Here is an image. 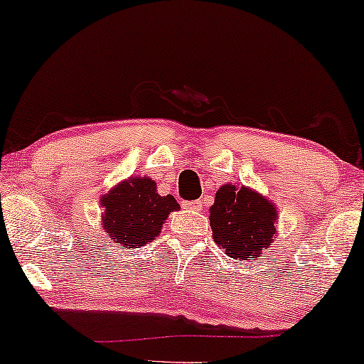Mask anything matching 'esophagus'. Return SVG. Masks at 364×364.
<instances>
[{
	"mask_svg": "<svg viewBox=\"0 0 364 364\" xmlns=\"http://www.w3.org/2000/svg\"><path fill=\"white\" fill-rule=\"evenodd\" d=\"M186 208L187 209H194V210H200V209H203V203H200V200H189V203H186Z\"/></svg>",
	"mask_w": 364,
	"mask_h": 364,
	"instance_id": "obj_1",
	"label": "esophagus"
}]
</instances>
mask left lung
I'll return each instance as SVG.
<instances>
[{
	"mask_svg": "<svg viewBox=\"0 0 364 364\" xmlns=\"http://www.w3.org/2000/svg\"><path fill=\"white\" fill-rule=\"evenodd\" d=\"M277 209L258 192L226 183L210 208L213 237L228 257L257 258L273 241Z\"/></svg>",
	"mask_w": 364,
	"mask_h": 364,
	"instance_id": "obj_1",
	"label": "left lung"
}]
</instances>
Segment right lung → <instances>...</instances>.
Here are the masks:
<instances>
[{"label":"right lung","instance_id":"right-lung-1","mask_svg":"<svg viewBox=\"0 0 364 364\" xmlns=\"http://www.w3.org/2000/svg\"><path fill=\"white\" fill-rule=\"evenodd\" d=\"M102 228L121 248L148 245L159 236L161 224L178 209L173 196H160L151 178L134 177L102 196Z\"/></svg>","mask_w":364,"mask_h":364}]
</instances>
